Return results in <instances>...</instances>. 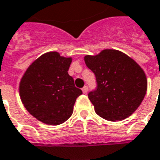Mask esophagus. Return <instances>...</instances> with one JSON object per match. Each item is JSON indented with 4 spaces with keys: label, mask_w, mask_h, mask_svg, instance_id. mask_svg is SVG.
<instances>
[{
    "label": "esophagus",
    "mask_w": 160,
    "mask_h": 160,
    "mask_svg": "<svg viewBox=\"0 0 160 160\" xmlns=\"http://www.w3.org/2000/svg\"><path fill=\"white\" fill-rule=\"evenodd\" d=\"M88 91V88L87 86H85L83 88H82V92H83V93H87Z\"/></svg>",
    "instance_id": "obj_1"
}]
</instances>
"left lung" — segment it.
<instances>
[{
	"mask_svg": "<svg viewBox=\"0 0 160 160\" xmlns=\"http://www.w3.org/2000/svg\"><path fill=\"white\" fill-rule=\"evenodd\" d=\"M84 60L96 77L97 88L88 93L96 113L110 121L123 120L132 114L147 90V79L140 66L115 49L86 55Z\"/></svg>",
	"mask_w": 160,
	"mask_h": 160,
	"instance_id": "left-lung-1",
	"label": "left lung"
}]
</instances>
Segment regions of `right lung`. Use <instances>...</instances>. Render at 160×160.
Returning <instances> with one entry per match:
<instances>
[{"instance_id":"1","label":"right lung","mask_w":160,"mask_h":160,"mask_svg":"<svg viewBox=\"0 0 160 160\" xmlns=\"http://www.w3.org/2000/svg\"><path fill=\"white\" fill-rule=\"evenodd\" d=\"M72 58L57 52L42 54L23 74L19 92L30 114L41 122L57 126L71 117L76 99L82 94L68 74Z\"/></svg>"}]
</instances>
